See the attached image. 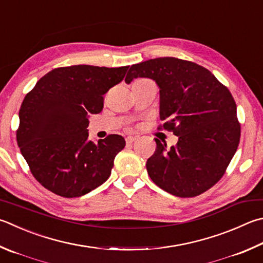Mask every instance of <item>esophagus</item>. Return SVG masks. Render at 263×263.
I'll use <instances>...</instances> for the list:
<instances>
[{"label":"esophagus","instance_id":"1","mask_svg":"<svg viewBox=\"0 0 263 263\" xmlns=\"http://www.w3.org/2000/svg\"><path fill=\"white\" fill-rule=\"evenodd\" d=\"M126 144H132V142H135L137 140V137H132V136H128L126 137Z\"/></svg>","mask_w":263,"mask_h":263}]
</instances>
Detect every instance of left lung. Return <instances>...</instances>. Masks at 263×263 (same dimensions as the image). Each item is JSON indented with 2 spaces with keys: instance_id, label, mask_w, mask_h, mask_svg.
<instances>
[{
  "instance_id": "obj_1",
  "label": "left lung",
  "mask_w": 263,
  "mask_h": 263,
  "mask_svg": "<svg viewBox=\"0 0 263 263\" xmlns=\"http://www.w3.org/2000/svg\"><path fill=\"white\" fill-rule=\"evenodd\" d=\"M155 80L160 87L159 130L173 132L178 142L166 149L155 138L147 160L151 179L165 192L192 198L206 192L226 174L240 140V123L230 90L194 62L159 57L133 64L126 74Z\"/></svg>"
}]
</instances>
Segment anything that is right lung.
<instances>
[{
  "label": "right lung",
  "mask_w": 263,
  "mask_h": 263,
  "mask_svg": "<svg viewBox=\"0 0 263 263\" xmlns=\"http://www.w3.org/2000/svg\"><path fill=\"white\" fill-rule=\"evenodd\" d=\"M128 66L56 68L37 80L19 109L17 144L32 175L45 189L77 198L103 184L125 147L119 135L88 140V116L103 108V94Z\"/></svg>",
  "instance_id": "add662e5"
}]
</instances>
